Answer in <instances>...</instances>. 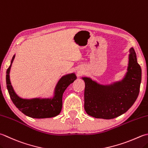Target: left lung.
<instances>
[{
  "instance_id": "obj_1",
  "label": "left lung",
  "mask_w": 148,
  "mask_h": 148,
  "mask_svg": "<svg viewBox=\"0 0 148 148\" xmlns=\"http://www.w3.org/2000/svg\"><path fill=\"white\" fill-rule=\"evenodd\" d=\"M130 53L128 72L121 82L102 85L83 77L85 83L84 107L88 115L111 119L124 114L134 105L139 94L142 71L134 49H130Z\"/></svg>"
}]
</instances>
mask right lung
I'll return each mask as SVG.
<instances>
[{
	"mask_svg": "<svg viewBox=\"0 0 148 148\" xmlns=\"http://www.w3.org/2000/svg\"><path fill=\"white\" fill-rule=\"evenodd\" d=\"M14 55L11 62V65L6 71V85L11 99L16 107L23 114L28 117L36 119L50 118L58 115L62 108V96L68 86L76 79L75 74H67L59 80L54 91V96L47 99H25L20 98L14 92L10 79V71L14 58Z\"/></svg>",
	"mask_w": 148,
	"mask_h": 148,
	"instance_id": "right-lung-1",
	"label": "right lung"
}]
</instances>
